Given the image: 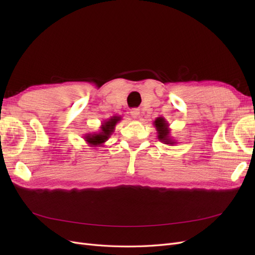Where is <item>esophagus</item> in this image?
I'll list each match as a JSON object with an SVG mask.
<instances>
[{
  "label": "esophagus",
  "mask_w": 255,
  "mask_h": 255,
  "mask_svg": "<svg viewBox=\"0 0 255 255\" xmlns=\"http://www.w3.org/2000/svg\"><path fill=\"white\" fill-rule=\"evenodd\" d=\"M139 114H140V112H139V110H137V109H134V110L130 111V116H132L134 119H137L138 117H139Z\"/></svg>",
  "instance_id": "obj_1"
}]
</instances>
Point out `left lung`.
Wrapping results in <instances>:
<instances>
[{
  "instance_id": "8db88e82",
  "label": "left lung",
  "mask_w": 255,
  "mask_h": 255,
  "mask_svg": "<svg viewBox=\"0 0 255 255\" xmlns=\"http://www.w3.org/2000/svg\"><path fill=\"white\" fill-rule=\"evenodd\" d=\"M153 126L156 128V133L159 141L164 142L165 144H175L176 141L170 137V128H169L168 122L161 117H158L153 122Z\"/></svg>"
}]
</instances>
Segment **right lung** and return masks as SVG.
<instances>
[{"instance_id":"obj_1","label":"right lung","mask_w":255,"mask_h":255,"mask_svg":"<svg viewBox=\"0 0 255 255\" xmlns=\"http://www.w3.org/2000/svg\"><path fill=\"white\" fill-rule=\"evenodd\" d=\"M120 117L114 116V117L106 120L104 123H102L101 129L99 132H96L94 134H88L85 136V140L91 146H102L104 142L109 139L113 132L115 130V127L120 121Z\"/></svg>"}]
</instances>
